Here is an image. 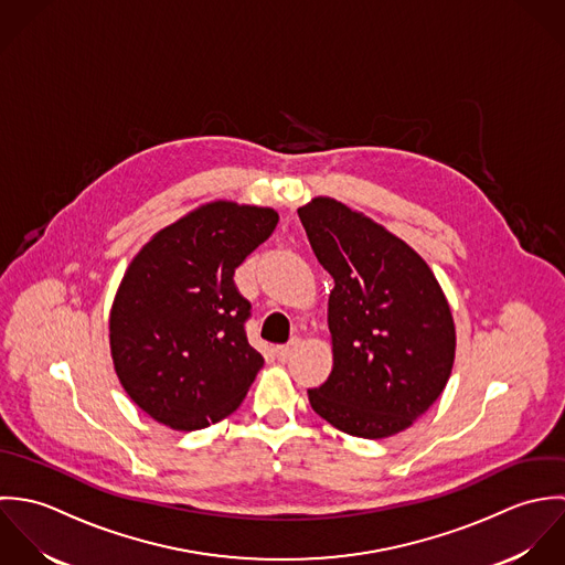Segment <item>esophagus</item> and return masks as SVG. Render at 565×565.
I'll return each instance as SVG.
<instances>
[{"label":"esophagus","mask_w":565,"mask_h":565,"mask_svg":"<svg viewBox=\"0 0 565 565\" xmlns=\"http://www.w3.org/2000/svg\"><path fill=\"white\" fill-rule=\"evenodd\" d=\"M297 347H299V339H292L288 344H279V347H275V355H277L281 362H286V360L297 351Z\"/></svg>","instance_id":"esophagus-1"}]
</instances>
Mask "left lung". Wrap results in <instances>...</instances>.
Here are the masks:
<instances>
[{
  "label": "left lung",
  "instance_id": "obj_1",
  "mask_svg": "<svg viewBox=\"0 0 565 565\" xmlns=\"http://www.w3.org/2000/svg\"><path fill=\"white\" fill-rule=\"evenodd\" d=\"M321 266L334 366L308 397L319 417L360 439L393 437L444 393L454 366L450 303L404 239L334 199L297 210Z\"/></svg>",
  "mask_w": 565,
  "mask_h": 565
}]
</instances>
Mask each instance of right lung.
I'll use <instances>...</instances> for the list:
<instances>
[{"instance_id": "right-lung-1", "label": "right lung", "mask_w": 565, "mask_h": 565, "mask_svg": "<svg viewBox=\"0 0 565 565\" xmlns=\"http://www.w3.org/2000/svg\"><path fill=\"white\" fill-rule=\"evenodd\" d=\"M270 207L214 201L157 231L115 292L109 342L126 395L154 422L201 430L244 399L264 358L246 340L235 268L275 231Z\"/></svg>"}]
</instances>
